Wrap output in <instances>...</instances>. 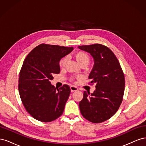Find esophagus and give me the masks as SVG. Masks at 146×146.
Segmentation results:
<instances>
[{
	"label": "esophagus",
	"mask_w": 146,
	"mask_h": 146,
	"mask_svg": "<svg viewBox=\"0 0 146 146\" xmlns=\"http://www.w3.org/2000/svg\"><path fill=\"white\" fill-rule=\"evenodd\" d=\"M70 91H71V92H74V91H77L78 90V88L76 86H71L70 87Z\"/></svg>",
	"instance_id": "1"
}]
</instances>
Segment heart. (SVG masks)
<instances>
[{"mask_svg":"<svg viewBox=\"0 0 146 146\" xmlns=\"http://www.w3.org/2000/svg\"><path fill=\"white\" fill-rule=\"evenodd\" d=\"M75 58H76L77 62L80 65L83 64H88L90 61V56L86 52L83 51H79L75 54ZM67 57L64 56L61 58L59 61V65L61 68H63L67 62Z\"/></svg>","mask_w":146,"mask_h":146,"instance_id":"heart-1","label":"heart"}]
</instances>
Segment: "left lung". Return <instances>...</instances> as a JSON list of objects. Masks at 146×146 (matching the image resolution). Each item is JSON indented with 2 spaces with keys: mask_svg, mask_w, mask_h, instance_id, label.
<instances>
[{
  "mask_svg": "<svg viewBox=\"0 0 146 146\" xmlns=\"http://www.w3.org/2000/svg\"><path fill=\"white\" fill-rule=\"evenodd\" d=\"M80 50L90 53L94 64L89 76L96 84L93 93L85 91L79 102L82 116L92 123H100L111 117L122 103L125 78L119 61L107 47L100 44L80 46Z\"/></svg>",
  "mask_w": 146,
  "mask_h": 146,
  "instance_id": "left-lung-1",
  "label": "left lung"
}]
</instances>
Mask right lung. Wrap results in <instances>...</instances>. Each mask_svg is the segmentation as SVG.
Returning <instances> with one entry per match:
<instances>
[{
    "label": "right lung",
    "mask_w": 146,
    "mask_h": 146,
    "mask_svg": "<svg viewBox=\"0 0 146 146\" xmlns=\"http://www.w3.org/2000/svg\"><path fill=\"white\" fill-rule=\"evenodd\" d=\"M73 49L41 44L24 60L19 77V95L26 110L36 120L51 122L63 114L70 87L64 85L56 89L50 80L53 75L60 72V60Z\"/></svg>",
    "instance_id": "obj_1"
}]
</instances>
